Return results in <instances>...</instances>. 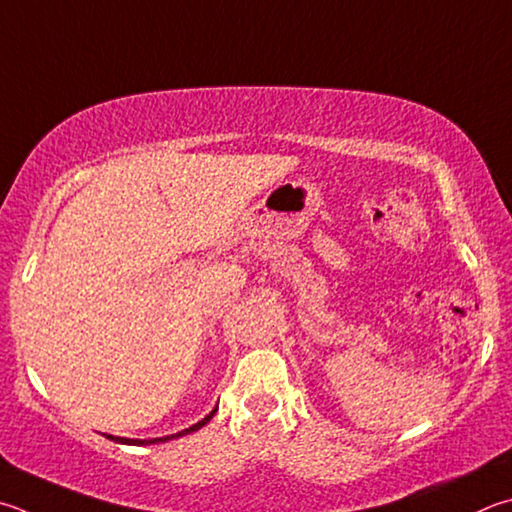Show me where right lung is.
<instances>
[{"label": "right lung", "instance_id": "add662e5", "mask_svg": "<svg viewBox=\"0 0 512 512\" xmlns=\"http://www.w3.org/2000/svg\"><path fill=\"white\" fill-rule=\"evenodd\" d=\"M215 412L217 410H212L206 418H203V421H199V423H194L192 427H188V430H181V432H176V434H170V436H161V439H150V441H145V439H123V436H111V434H107V439H114L116 443H129V445H150V443H163V441H170V439H179V436H185V434H190V432H197L199 427H203L206 425L212 416H215Z\"/></svg>", "mask_w": 512, "mask_h": 512}]
</instances>
